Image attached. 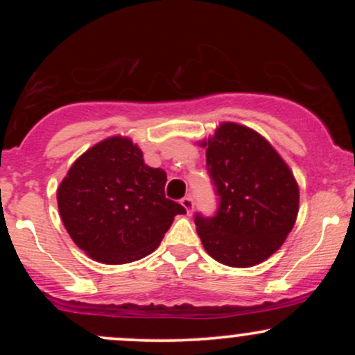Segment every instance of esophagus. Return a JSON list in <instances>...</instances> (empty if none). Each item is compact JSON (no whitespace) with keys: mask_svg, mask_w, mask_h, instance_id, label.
Segmentation results:
<instances>
[{"mask_svg":"<svg viewBox=\"0 0 355 355\" xmlns=\"http://www.w3.org/2000/svg\"><path fill=\"white\" fill-rule=\"evenodd\" d=\"M180 203H182L183 209L187 210V214H189V215L191 214V211H193V205H195V203H193V198H191L190 195H189V197H183L182 200H180Z\"/></svg>","mask_w":355,"mask_h":355,"instance_id":"obj_1","label":"esophagus"}]
</instances>
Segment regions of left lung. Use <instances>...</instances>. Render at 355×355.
Segmentation results:
<instances>
[{
    "mask_svg": "<svg viewBox=\"0 0 355 355\" xmlns=\"http://www.w3.org/2000/svg\"><path fill=\"white\" fill-rule=\"evenodd\" d=\"M207 170L218 195L214 217L195 215L207 254L229 267H252L279 250L299 211V187L291 168L262 135L222 123L202 141Z\"/></svg>",
    "mask_w": 355,
    "mask_h": 355,
    "instance_id": "8db88e82",
    "label": "left lung"
}]
</instances>
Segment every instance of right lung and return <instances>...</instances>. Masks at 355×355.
Masks as SVG:
<instances>
[{
  "instance_id": "add662e5",
  "label": "right lung",
  "mask_w": 355,
  "mask_h": 355,
  "mask_svg": "<svg viewBox=\"0 0 355 355\" xmlns=\"http://www.w3.org/2000/svg\"><path fill=\"white\" fill-rule=\"evenodd\" d=\"M166 173L144 162L126 137L87 150L58 187V210L73 242L96 262L118 266L152 254L185 214L165 197Z\"/></svg>"
}]
</instances>
